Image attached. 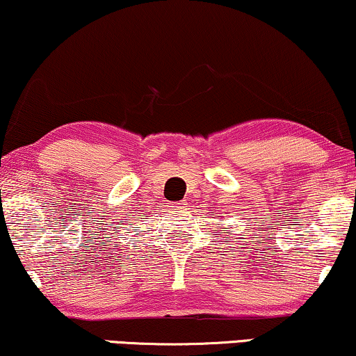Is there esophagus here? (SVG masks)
Listing matches in <instances>:
<instances>
[{
    "instance_id": "obj_1",
    "label": "esophagus",
    "mask_w": 356,
    "mask_h": 356,
    "mask_svg": "<svg viewBox=\"0 0 356 356\" xmlns=\"http://www.w3.org/2000/svg\"><path fill=\"white\" fill-rule=\"evenodd\" d=\"M186 205V202H169L168 207H172V209H179V207Z\"/></svg>"
}]
</instances>
